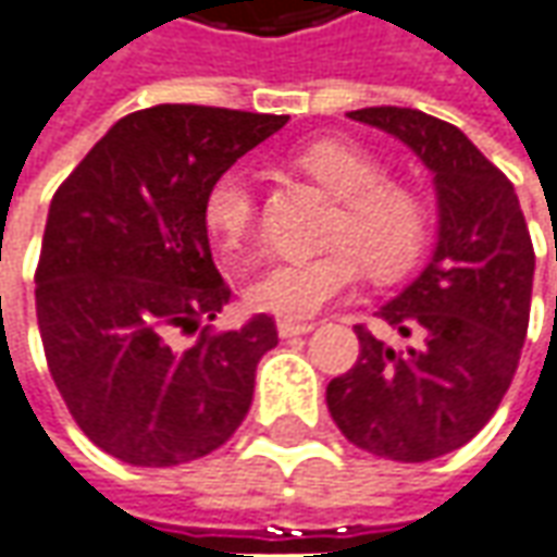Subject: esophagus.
I'll list each match as a JSON object with an SVG mask.
<instances>
[{"label":"esophagus","mask_w":557,"mask_h":557,"mask_svg":"<svg viewBox=\"0 0 557 557\" xmlns=\"http://www.w3.org/2000/svg\"><path fill=\"white\" fill-rule=\"evenodd\" d=\"M277 332H280V338H298V335H308V332H313V323H289V320H280Z\"/></svg>","instance_id":"34e87169"}]
</instances>
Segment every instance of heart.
<instances>
[{
    "label": "heart",
    "instance_id": "heart-1",
    "mask_svg": "<svg viewBox=\"0 0 557 557\" xmlns=\"http://www.w3.org/2000/svg\"><path fill=\"white\" fill-rule=\"evenodd\" d=\"M298 164L338 195V210L317 256L280 259L249 283L247 301L259 313L301 323L347 298L366 271L377 280L399 277L426 247L430 207L418 188L384 180L372 154L347 143H313ZM203 222L222 252H244L256 228V191L244 170L215 176L203 198Z\"/></svg>",
    "mask_w": 557,
    "mask_h": 557
}]
</instances>
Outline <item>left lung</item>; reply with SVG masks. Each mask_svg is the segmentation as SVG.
<instances>
[{"label":"left lung","mask_w":557,"mask_h":557,"mask_svg":"<svg viewBox=\"0 0 557 557\" xmlns=\"http://www.w3.org/2000/svg\"><path fill=\"white\" fill-rule=\"evenodd\" d=\"M347 115L403 139L433 170L438 240L421 277L377 310L411 344L389 347L354 326L357 366L329 381L326 406L362 451L423 463L467 445L512 384L531 320L533 244L512 183L463 131L399 106Z\"/></svg>","instance_id":"obj_1"}]
</instances>
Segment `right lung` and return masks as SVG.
<instances>
[{
	"instance_id": "right-lung-1",
	"label": "right lung",
	"mask_w": 557,
	"mask_h": 557,
	"mask_svg": "<svg viewBox=\"0 0 557 557\" xmlns=\"http://www.w3.org/2000/svg\"><path fill=\"white\" fill-rule=\"evenodd\" d=\"M286 121L139 109L57 188L36 268L41 347L72 421L124 463L198 460L247 418L277 326L268 313L234 332L210 326L231 289L213 264L203 198Z\"/></svg>"
}]
</instances>
